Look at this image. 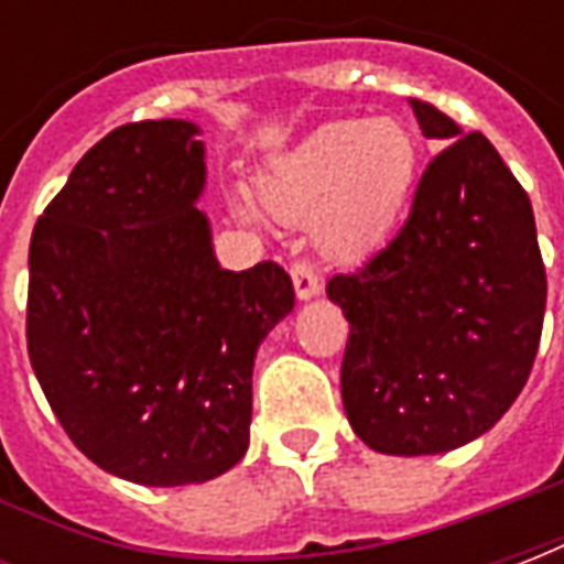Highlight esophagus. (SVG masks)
Masks as SVG:
<instances>
[{"mask_svg": "<svg viewBox=\"0 0 564 564\" xmlns=\"http://www.w3.org/2000/svg\"><path fill=\"white\" fill-rule=\"evenodd\" d=\"M290 278H293V286H295V295L307 302V299H314L319 293V278L317 271L311 269V262L305 259H299L290 265Z\"/></svg>", "mask_w": 564, "mask_h": 564, "instance_id": "1", "label": "esophagus"}]
</instances>
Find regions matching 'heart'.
<instances>
[{"mask_svg":"<svg viewBox=\"0 0 564 564\" xmlns=\"http://www.w3.org/2000/svg\"><path fill=\"white\" fill-rule=\"evenodd\" d=\"M416 165L414 132L399 120H335L271 160L259 177V198L278 220H311L323 257L356 262L390 238L414 193ZM238 210L257 220L245 205Z\"/></svg>","mask_w":564,"mask_h":564,"instance_id":"heart-1","label":"heart"}]
</instances>
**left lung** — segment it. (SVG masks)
<instances>
[{
	"instance_id": "obj_1",
	"label": "left lung",
	"mask_w": 564,
	"mask_h": 564,
	"mask_svg": "<svg viewBox=\"0 0 564 564\" xmlns=\"http://www.w3.org/2000/svg\"><path fill=\"white\" fill-rule=\"evenodd\" d=\"M425 165L411 217L326 293L350 323L341 399L354 432L390 456L447 453L489 432L529 380L546 307L532 202L498 150L411 99Z\"/></svg>"
}]
</instances>
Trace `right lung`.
Returning <instances> with one entry per match:
<instances>
[{"label": "right lung", "mask_w": 564, "mask_h": 564, "mask_svg": "<svg viewBox=\"0 0 564 564\" xmlns=\"http://www.w3.org/2000/svg\"><path fill=\"white\" fill-rule=\"evenodd\" d=\"M196 135L189 120L108 132L30 241L32 371L75 447L141 486L205 484L241 462L253 359L295 305L278 262L220 269L196 208Z\"/></svg>", "instance_id": "add662e5"}]
</instances>
